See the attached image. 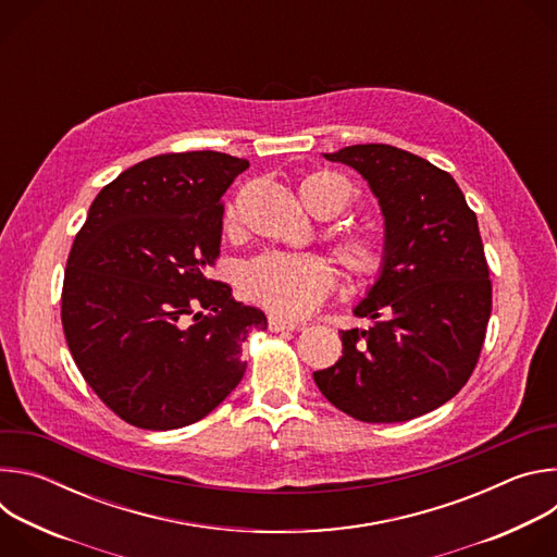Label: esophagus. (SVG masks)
Wrapping results in <instances>:
<instances>
[{
  "label": "esophagus",
  "instance_id": "34e87169",
  "mask_svg": "<svg viewBox=\"0 0 557 557\" xmlns=\"http://www.w3.org/2000/svg\"><path fill=\"white\" fill-rule=\"evenodd\" d=\"M299 324L293 320H286L282 314H269V331L282 333V331H295Z\"/></svg>",
  "mask_w": 557,
  "mask_h": 557
}]
</instances>
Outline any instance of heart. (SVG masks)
Wrapping results in <instances>:
<instances>
[{
    "instance_id": "heart-1",
    "label": "heart",
    "mask_w": 557,
    "mask_h": 557,
    "mask_svg": "<svg viewBox=\"0 0 557 557\" xmlns=\"http://www.w3.org/2000/svg\"><path fill=\"white\" fill-rule=\"evenodd\" d=\"M299 196L306 209L320 218L337 215L346 205V187L326 176L301 181ZM235 207L226 209V224L235 222ZM335 258L348 280L366 286L374 282L385 264L383 243L372 233H348L335 245ZM335 286L331 264L310 253H267L245 267L240 275L243 293L284 317H301L320 306Z\"/></svg>"
}]
</instances>
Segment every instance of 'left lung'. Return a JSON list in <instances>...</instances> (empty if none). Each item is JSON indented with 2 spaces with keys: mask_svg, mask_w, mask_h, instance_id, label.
I'll list each match as a JSON object with an SVG mask.
<instances>
[{
  "mask_svg": "<svg viewBox=\"0 0 557 557\" xmlns=\"http://www.w3.org/2000/svg\"><path fill=\"white\" fill-rule=\"evenodd\" d=\"M324 158L368 181L385 264L352 310L370 329L342 331L339 361L314 383L357 421L417 419L449 401L481 357L492 280L479 220L447 172L406 149L368 143Z\"/></svg>",
  "mask_w": 557,
  "mask_h": 557,
  "instance_id": "1",
  "label": "left lung"
}]
</instances>
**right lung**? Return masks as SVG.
<instances>
[{"label": "right lung", "mask_w": 557, "mask_h": 557, "mask_svg": "<svg viewBox=\"0 0 557 557\" xmlns=\"http://www.w3.org/2000/svg\"><path fill=\"white\" fill-rule=\"evenodd\" d=\"M247 168L209 149L147 158L99 191L74 237L61 293L65 342L88 385L129 425H191L245 376L243 344L267 329V314L207 271L220 256V198Z\"/></svg>", "instance_id": "obj_1"}]
</instances>
